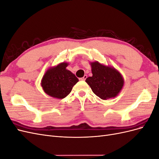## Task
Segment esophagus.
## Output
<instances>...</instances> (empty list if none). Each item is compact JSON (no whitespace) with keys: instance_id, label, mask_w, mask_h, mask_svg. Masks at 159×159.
Segmentation results:
<instances>
[{"instance_id":"34e87169","label":"esophagus","mask_w":159,"mask_h":159,"mask_svg":"<svg viewBox=\"0 0 159 159\" xmlns=\"http://www.w3.org/2000/svg\"><path fill=\"white\" fill-rule=\"evenodd\" d=\"M88 78V76L86 75H85L83 77V78H80V80H82V81H85V80H86V78Z\"/></svg>"}]
</instances>
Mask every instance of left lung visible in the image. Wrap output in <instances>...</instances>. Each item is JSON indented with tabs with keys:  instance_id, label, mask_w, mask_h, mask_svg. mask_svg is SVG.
<instances>
[{
	"instance_id": "1",
	"label": "left lung",
	"mask_w": 159,
	"mask_h": 159,
	"mask_svg": "<svg viewBox=\"0 0 159 159\" xmlns=\"http://www.w3.org/2000/svg\"><path fill=\"white\" fill-rule=\"evenodd\" d=\"M90 64L93 75L88 77L85 81L93 92L104 100L116 97L124 84L122 75L113 67L98 61L90 62Z\"/></svg>"
}]
</instances>
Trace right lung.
<instances>
[{
	"label": "right lung",
	"mask_w": 159,
	"mask_h": 159,
	"mask_svg": "<svg viewBox=\"0 0 159 159\" xmlns=\"http://www.w3.org/2000/svg\"><path fill=\"white\" fill-rule=\"evenodd\" d=\"M68 66V63L62 62L46 71L41 81L42 87L46 94L57 99H63L70 94L79 80L66 69Z\"/></svg>",
	"instance_id": "1"
}]
</instances>
